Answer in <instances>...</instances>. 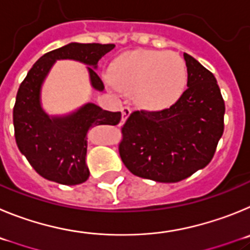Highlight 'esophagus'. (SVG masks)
Segmentation results:
<instances>
[{"mask_svg": "<svg viewBox=\"0 0 250 250\" xmlns=\"http://www.w3.org/2000/svg\"><path fill=\"white\" fill-rule=\"evenodd\" d=\"M121 112H122V120H121V122L125 123V120L128 118V116L130 114V108L129 107H123V108L121 109Z\"/></svg>", "mask_w": 250, "mask_h": 250, "instance_id": "obj_1", "label": "esophagus"}]
</instances>
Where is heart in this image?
Instances as JSON below:
<instances>
[{"label":"heart","mask_w":250,"mask_h":250,"mask_svg":"<svg viewBox=\"0 0 250 250\" xmlns=\"http://www.w3.org/2000/svg\"><path fill=\"white\" fill-rule=\"evenodd\" d=\"M113 86L133 93L139 107L159 111L174 104L187 86L188 72L183 58L168 51H137L114 61L109 71Z\"/></svg>","instance_id":"1"}]
</instances>
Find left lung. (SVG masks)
<instances>
[{
  "mask_svg": "<svg viewBox=\"0 0 250 250\" xmlns=\"http://www.w3.org/2000/svg\"><path fill=\"white\" fill-rule=\"evenodd\" d=\"M188 88L169 108L134 111L122 127L120 156L137 177L175 183L212 161L224 130V105L217 80L184 53Z\"/></svg>",
  "mask_w": 250,
  "mask_h": 250,
  "instance_id": "1",
  "label": "left lung"
}]
</instances>
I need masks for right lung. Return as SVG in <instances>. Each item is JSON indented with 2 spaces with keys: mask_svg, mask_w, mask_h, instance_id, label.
Listing matches in <instances>:
<instances>
[{
  "mask_svg": "<svg viewBox=\"0 0 250 250\" xmlns=\"http://www.w3.org/2000/svg\"><path fill=\"white\" fill-rule=\"evenodd\" d=\"M114 44L72 43L47 52L33 64L20 86L15 107L13 125L17 147L33 169L48 181L66 186L86 182L89 170L86 164L87 132L92 125H118L121 112L104 111L87 103L64 117H49L42 109L41 87L57 60H75L88 64L89 80L94 89L104 86L97 72L98 61Z\"/></svg>",
  "mask_w": 250,
  "mask_h": 250,
  "instance_id": "obj_1",
  "label": "right lung"
}]
</instances>
